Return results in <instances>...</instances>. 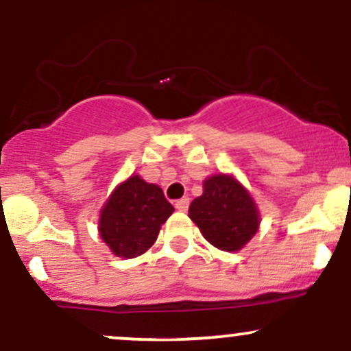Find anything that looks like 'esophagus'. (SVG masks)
Returning <instances> with one entry per match:
<instances>
[{"mask_svg": "<svg viewBox=\"0 0 351 351\" xmlns=\"http://www.w3.org/2000/svg\"><path fill=\"white\" fill-rule=\"evenodd\" d=\"M188 204H189V198H186V196H184V198H181V199L176 201L175 208L178 209V211H186Z\"/></svg>", "mask_w": 351, "mask_h": 351, "instance_id": "esophagus-1", "label": "esophagus"}]
</instances>
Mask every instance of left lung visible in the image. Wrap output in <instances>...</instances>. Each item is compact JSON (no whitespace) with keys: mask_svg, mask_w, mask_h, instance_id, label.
Instances as JSON below:
<instances>
[{"mask_svg":"<svg viewBox=\"0 0 351 351\" xmlns=\"http://www.w3.org/2000/svg\"><path fill=\"white\" fill-rule=\"evenodd\" d=\"M188 216L209 244L226 252L241 251L261 224L252 195L229 173L211 175L203 181V195L189 204Z\"/></svg>","mask_w":351,"mask_h":351,"instance_id":"1","label":"left lung"}]
</instances>
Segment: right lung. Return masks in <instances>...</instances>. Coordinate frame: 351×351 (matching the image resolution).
<instances>
[{"label":"right lung","mask_w":351,"mask_h":351,"mask_svg":"<svg viewBox=\"0 0 351 351\" xmlns=\"http://www.w3.org/2000/svg\"><path fill=\"white\" fill-rule=\"evenodd\" d=\"M173 211L158 184L134 173L117 184L100 209L99 236L117 257L134 259L155 244Z\"/></svg>","instance_id":"obj_1"}]
</instances>
